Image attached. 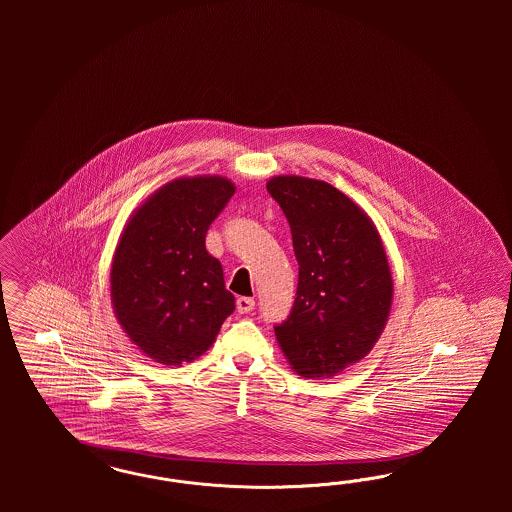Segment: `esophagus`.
Returning a JSON list of instances; mask_svg holds the SVG:
<instances>
[{"label":"esophagus","instance_id":"34e87169","mask_svg":"<svg viewBox=\"0 0 512 512\" xmlns=\"http://www.w3.org/2000/svg\"><path fill=\"white\" fill-rule=\"evenodd\" d=\"M253 308H255V300L249 298V296H240L236 300V310H238V313H249Z\"/></svg>","mask_w":512,"mask_h":512}]
</instances>
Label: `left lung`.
Instances as JSON below:
<instances>
[{"label": "left lung", "mask_w": 512, "mask_h": 512, "mask_svg": "<svg viewBox=\"0 0 512 512\" xmlns=\"http://www.w3.org/2000/svg\"><path fill=\"white\" fill-rule=\"evenodd\" d=\"M289 221L298 261L295 306L274 326L289 366L326 379L368 357L392 306L394 281L381 234L357 202L323 180L266 182Z\"/></svg>", "instance_id": "8db88e82"}]
</instances>
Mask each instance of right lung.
<instances>
[{
    "label": "right lung",
    "instance_id": "obj_1",
    "mask_svg": "<svg viewBox=\"0 0 512 512\" xmlns=\"http://www.w3.org/2000/svg\"><path fill=\"white\" fill-rule=\"evenodd\" d=\"M236 187L182 176L155 189L125 223L110 268V302L142 355L182 366L204 355L234 311L223 268L204 238Z\"/></svg>",
    "mask_w": 512,
    "mask_h": 512
}]
</instances>
